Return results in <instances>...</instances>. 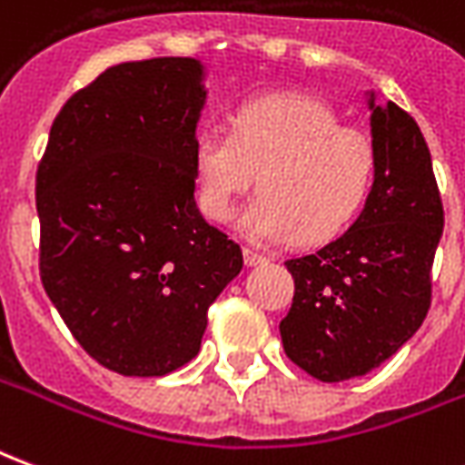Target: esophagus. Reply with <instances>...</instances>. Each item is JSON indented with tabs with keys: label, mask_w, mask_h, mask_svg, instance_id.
<instances>
[{
	"label": "esophagus",
	"mask_w": 465,
	"mask_h": 465,
	"mask_svg": "<svg viewBox=\"0 0 465 465\" xmlns=\"http://www.w3.org/2000/svg\"><path fill=\"white\" fill-rule=\"evenodd\" d=\"M269 259L263 256V253L253 252V249H243V263L246 266H262V263H266Z\"/></svg>",
	"instance_id": "1"
}]
</instances>
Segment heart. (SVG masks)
<instances>
[{
	"instance_id": "b5f03b06",
	"label": "heart",
	"mask_w": 465,
	"mask_h": 465,
	"mask_svg": "<svg viewBox=\"0 0 465 465\" xmlns=\"http://www.w3.org/2000/svg\"><path fill=\"white\" fill-rule=\"evenodd\" d=\"M199 203L229 222L236 199L262 193L239 216L252 242H326L341 233L369 196L376 149L366 132L341 126L331 106L299 94L256 96L236 109L232 134H199L193 146Z\"/></svg>"
}]
</instances>
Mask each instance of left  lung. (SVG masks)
Returning a JSON list of instances; mask_svg holds the SVG:
<instances>
[{
    "instance_id": "8db88e82",
    "label": "left lung",
    "mask_w": 465,
    "mask_h": 465,
    "mask_svg": "<svg viewBox=\"0 0 465 465\" xmlns=\"http://www.w3.org/2000/svg\"><path fill=\"white\" fill-rule=\"evenodd\" d=\"M373 183L359 219L316 253L289 259L296 292L279 323L286 356L323 383L369 373L409 341L430 306L443 206L413 116L366 92Z\"/></svg>"
}]
</instances>
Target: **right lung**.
Masks as SVG:
<instances>
[{"label":"right lung","mask_w":465,"mask_h":465,"mask_svg":"<svg viewBox=\"0 0 465 465\" xmlns=\"http://www.w3.org/2000/svg\"><path fill=\"white\" fill-rule=\"evenodd\" d=\"M206 76L192 56L109 66L62 106L36 172L46 296L122 376L189 363L209 306L243 266L193 199Z\"/></svg>","instance_id":"add662e5"}]
</instances>
